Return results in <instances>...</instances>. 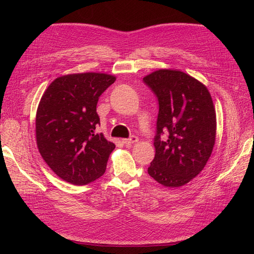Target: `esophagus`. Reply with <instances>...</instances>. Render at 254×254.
<instances>
[{
  "label": "esophagus",
  "mask_w": 254,
  "mask_h": 254,
  "mask_svg": "<svg viewBox=\"0 0 254 254\" xmlns=\"http://www.w3.org/2000/svg\"><path fill=\"white\" fill-rule=\"evenodd\" d=\"M137 142V137L136 136H131L130 139H124L123 140V143H124L125 145H131L133 143H136Z\"/></svg>",
  "instance_id": "obj_1"
}]
</instances>
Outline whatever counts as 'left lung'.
<instances>
[{"instance_id":"obj_1","label":"left lung","mask_w":254,"mask_h":254,"mask_svg":"<svg viewBox=\"0 0 254 254\" xmlns=\"http://www.w3.org/2000/svg\"><path fill=\"white\" fill-rule=\"evenodd\" d=\"M143 79L159 101L156 155L148 174L163 187H183L212 155L216 137L212 96L201 81L179 70L160 68ZM163 128L169 130L166 141L159 139Z\"/></svg>"}]
</instances>
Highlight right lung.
Listing matches in <instances>:
<instances>
[{"label": "right lung", "mask_w": 254, "mask_h": 254, "mask_svg": "<svg viewBox=\"0 0 254 254\" xmlns=\"http://www.w3.org/2000/svg\"><path fill=\"white\" fill-rule=\"evenodd\" d=\"M117 77L106 73L67 74L52 81L38 105L36 141L43 160L59 178L84 186L106 171L115 145L103 133L96 105Z\"/></svg>", "instance_id": "1"}]
</instances>
